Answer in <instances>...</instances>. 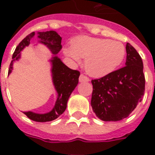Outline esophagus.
Here are the masks:
<instances>
[{
	"label": "esophagus",
	"mask_w": 155,
	"mask_h": 155,
	"mask_svg": "<svg viewBox=\"0 0 155 155\" xmlns=\"http://www.w3.org/2000/svg\"><path fill=\"white\" fill-rule=\"evenodd\" d=\"M79 80H80V83H84V82H89L90 80L89 78L87 77L86 75H83V74H81L80 76V78H79Z\"/></svg>",
	"instance_id": "obj_1"
}]
</instances>
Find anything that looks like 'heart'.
<instances>
[{
	"label": "heart",
	"mask_w": 155,
	"mask_h": 155,
	"mask_svg": "<svg viewBox=\"0 0 155 155\" xmlns=\"http://www.w3.org/2000/svg\"><path fill=\"white\" fill-rule=\"evenodd\" d=\"M63 52L76 63L85 58V70L94 77H103L114 71L122 63L126 53L120 42L89 36L75 38L71 47H64Z\"/></svg>",
	"instance_id": "b5f03b06"
}]
</instances>
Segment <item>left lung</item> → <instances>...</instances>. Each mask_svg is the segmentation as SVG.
<instances>
[{"label":"left lung","mask_w":155,"mask_h":155,"mask_svg":"<svg viewBox=\"0 0 155 155\" xmlns=\"http://www.w3.org/2000/svg\"><path fill=\"white\" fill-rule=\"evenodd\" d=\"M125 49L127 56L124 68L92 80L91 105L97 117L104 121H117L129 117L144 95L142 58L130 43Z\"/></svg>","instance_id":"1"}]
</instances>
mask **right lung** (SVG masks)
I'll use <instances>...</instances> for the list:
<instances>
[{
  "instance_id": "right-lung-1",
  "label": "right lung",
  "mask_w": 155,
  "mask_h": 155,
  "mask_svg": "<svg viewBox=\"0 0 155 155\" xmlns=\"http://www.w3.org/2000/svg\"><path fill=\"white\" fill-rule=\"evenodd\" d=\"M35 33L33 32L27 35L16 47L13 54V60L11 61L8 75L13 71V64L15 61L21 58V51L25 47L30 44V41L35 37ZM38 42L43 44L52 53V57L50 59L51 64L52 82L57 92V100L51 110L46 113H36L32 111L23 112L28 117L38 122L51 121L58 118L67 108V103L71 92L74 91L79 83V76L80 73L76 70H71L62 62L57 56V54L62 49L61 40L62 38L58 33L54 30L46 32H38Z\"/></svg>"
}]
</instances>
